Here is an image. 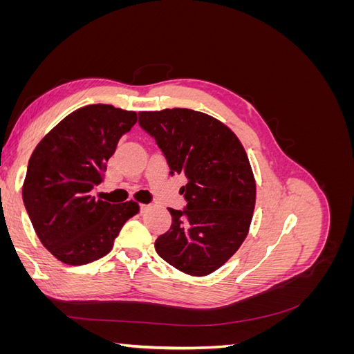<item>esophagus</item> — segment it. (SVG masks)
Masks as SVG:
<instances>
[{"label": "esophagus", "mask_w": 354, "mask_h": 354, "mask_svg": "<svg viewBox=\"0 0 354 354\" xmlns=\"http://www.w3.org/2000/svg\"><path fill=\"white\" fill-rule=\"evenodd\" d=\"M149 208H151V207H149V205H140V211L142 212H145V211H147Z\"/></svg>", "instance_id": "obj_1"}]
</instances>
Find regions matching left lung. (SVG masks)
<instances>
[{
	"label": "left lung",
	"mask_w": 354,
	"mask_h": 354,
	"mask_svg": "<svg viewBox=\"0 0 354 354\" xmlns=\"http://www.w3.org/2000/svg\"><path fill=\"white\" fill-rule=\"evenodd\" d=\"M171 174H183L187 205L169 208L173 224L155 242L160 259L190 276H207L239 250L250 232L255 178L242 143L227 125L192 109L138 112Z\"/></svg>",
	"instance_id": "left-lung-1"
}]
</instances>
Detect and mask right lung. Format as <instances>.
I'll return each mask as SVG.
<instances>
[{
    "mask_svg": "<svg viewBox=\"0 0 354 354\" xmlns=\"http://www.w3.org/2000/svg\"><path fill=\"white\" fill-rule=\"evenodd\" d=\"M137 113L112 104L73 111L32 152L24 181V203L41 243L62 263L82 266L113 248L138 203H109L90 192L99 186L106 162Z\"/></svg>",
    "mask_w": 354,
    "mask_h": 354,
    "instance_id": "obj_1",
    "label": "right lung"
}]
</instances>
